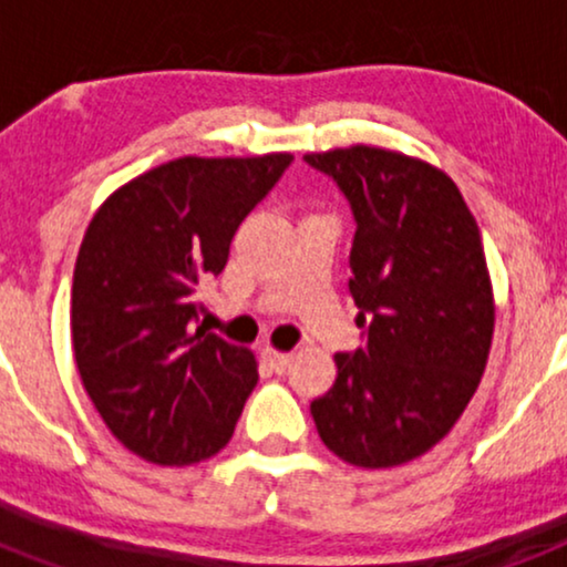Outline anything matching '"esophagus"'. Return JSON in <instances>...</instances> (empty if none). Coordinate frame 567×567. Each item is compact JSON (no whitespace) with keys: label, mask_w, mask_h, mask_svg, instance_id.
Returning <instances> with one entry per match:
<instances>
[{"label":"esophagus","mask_w":567,"mask_h":567,"mask_svg":"<svg viewBox=\"0 0 567 567\" xmlns=\"http://www.w3.org/2000/svg\"><path fill=\"white\" fill-rule=\"evenodd\" d=\"M264 360L272 365L275 372H287L289 363H292V352H278V349L267 346V349H264Z\"/></svg>","instance_id":"esophagus-1"}]
</instances>
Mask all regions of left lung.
<instances>
[{
    "mask_svg": "<svg viewBox=\"0 0 567 567\" xmlns=\"http://www.w3.org/2000/svg\"><path fill=\"white\" fill-rule=\"evenodd\" d=\"M303 158L352 204L349 292L369 323L309 412L343 463H412L452 432L488 363L497 307L480 227L452 175L423 158L372 144Z\"/></svg>",
    "mask_w": 567,
    "mask_h": 567,
    "instance_id": "left-lung-1",
    "label": "left lung"
}]
</instances>
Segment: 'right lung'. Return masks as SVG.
<instances>
[{"instance_id": "1", "label": "right lung", "mask_w": 567, "mask_h": 567, "mask_svg": "<svg viewBox=\"0 0 567 567\" xmlns=\"http://www.w3.org/2000/svg\"><path fill=\"white\" fill-rule=\"evenodd\" d=\"M292 153L184 155L110 193L79 247L70 338L84 392L113 437L155 465L229 443L258 360L193 320L198 287L227 267L235 229Z\"/></svg>"}]
</instances>
